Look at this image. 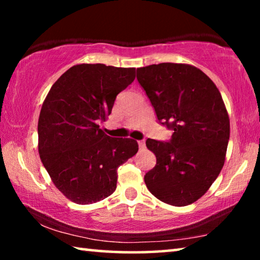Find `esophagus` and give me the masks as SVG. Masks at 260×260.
Instances as JSON below:
<instances>
[{"label":"esophagus","mask_w":260,"mask_h":260,"mask_svg":"<svg viewBox=\"0 0 260 260\" xmlns=\"http://www.w3.org/2000/svg\"><path fill=\"white\" fill-rule=\"evenodd\" d=\"M139 147H140V149H144L146 148V142H144V141H139Z\"/></svg>","instance_id":"34e87169"}]
</instances>
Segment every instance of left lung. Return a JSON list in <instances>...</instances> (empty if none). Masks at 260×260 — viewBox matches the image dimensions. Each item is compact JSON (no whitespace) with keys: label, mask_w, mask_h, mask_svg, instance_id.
Returning <instances> with one entry per match:
<instances>
[{"label":"left lung","mask_w":260,"mask_h":260,"mask_svg":"<svg viewBox=\"0 0 260 260\" xmlns=\"http://www.w3.org/2000/svg\"><path fill=\"white\" fill-rule=\"evenodd\" d=\"M158 120L172 140L146 141L156 166L144 182L166 204L186 206L201 199L218 178L230 140V117L214 82L189 64L160 63L136 71Z\"/></svg>","instance_id":"1"}]
</instances>
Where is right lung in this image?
Masks as SVG:
<instances>
[{
    "label": "right lung",
    "instance_id": "right-lung-1",
    "mask_svg": "<svg viewBox=\"0 0 260 260\" xmlns=\"http://www.w3.org/2000/svg\"><path fill=\"white\" fill-rule=\"evenodd\" d=\"M135 79V68L78 64L61 74L43 101L39 155L52 183L77 204L100 202L116 190L117 170L139 144L100 128L117 95Z\"/></svg>",
    "mask_w": 260,
    "mask_h": 260
}]
</instances>
